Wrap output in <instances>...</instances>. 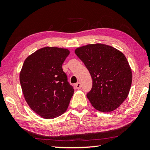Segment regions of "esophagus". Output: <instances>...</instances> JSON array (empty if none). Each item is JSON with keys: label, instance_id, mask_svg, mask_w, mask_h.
<instances>
[{"label": "esophagus", "instance_id": "1", "mask_svg": "<svg viewBox=\"0 0 150 150\" xmlns=\"http://www.w3.org/2000/svg\"><path fill=\"white\" fill-rule=\"evenodd\" d=\"M75 86L76 88V89L79 90V89H81V84L80 82H77V84H75Z\"/></svg>", "mask_w": 150, "mask_h": 150}]
</instances>
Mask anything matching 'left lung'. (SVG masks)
Instances as JSON below:
<instances>
[{
  "label": "left lung",
  "mask_w": 150,
  "mask_h": 150,
  "mask_svg": "<svg viewBox=\"0 0 150 150\" xmlns=\"http://www.w3.org/2000/svg\"><path fill=\"white\" fill-rule=\"evenodd\" d=\"M77 56L84 62L93 81L87 97L102 112H111L126 100L131 88L132 72L124 54L103 44L77 47Z\"/></svg>",
  "instance_id": "1"
}]
</instances>
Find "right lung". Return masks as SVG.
I'll list each match as a JSON object with an SVG mask.
<instances>
[{
    "label": "right lung",
    "mask_w": 150,
    "mask_h": 150,
    "mask_svg": "<svg viewBox=\"0 0 150 150\" xmlns=\"http://www.w3.org/2000/svg\"><path fill=\"white\" fill-rule=\"evenodd\" d=\"M68 49L44 47L28 56L20 72V82L28 106L44 119L59 117L67 110L74 93L63 71Z\"/></svg>",
    "instance_id": "1"
}]
</instances>
